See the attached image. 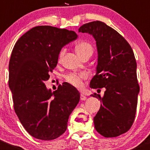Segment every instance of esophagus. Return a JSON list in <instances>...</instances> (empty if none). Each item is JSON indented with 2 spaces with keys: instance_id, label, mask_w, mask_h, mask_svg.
Instances as JSON below:
<instances>
[{
  "instance_id": "34e87169",
  "label": "esophagus",
  "mask_w": 150,
  "mask_h": 150,
  "mask_svg": "<svg viewBox=\"0 0 150 150\" xmlns=\"http://www.w3.org/2000/svg\"><path fill=\"white\" fill-rule=\"evenodd\" d=\"M86 99H87V98H86V96H84L83 94H81V100L85 101L86 100Z\"/></svg>"
}]
</instances>
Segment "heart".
Returning <instances> with one entry per match:
<instances>
[{
	"label": "heart",
	"instance_id": "1",
	"mask_svg": "<svg viewBox=\"0 0 150 150\" xmlns=\"http://www.w3.org/2000/svg\"><path fill=\"white\" fill-rule=\"evenodd\" d=\"M75 52L77 53L80 57H82L83 56L86 55V54H91V55L92 52H93V47L88 42H79L78 44L75 46ZM63 54H64V51H60L59 54V58L60 59L62 57ZM88 75L86 72H80V73H70L69 75H66L65 80L71 86H74V87L77 88H81L83 86V81L84 80L87 79Z\"/></svg>",
	"mask_w": 150,
	"mask_h": 150
}]
</instances>
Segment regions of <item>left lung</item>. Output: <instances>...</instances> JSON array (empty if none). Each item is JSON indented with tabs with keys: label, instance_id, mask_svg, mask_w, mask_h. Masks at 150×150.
Masks as SVG:
<instances>
[{
	"label": "left lung",
	"instance_id": "8db88e82",
	"mask_svg": "<svg viewBox=\"0 0 150 150\" xmlns=\"http://www.w3.org/2000/svg\"><path fill=\"white\" fill-rule=\"evenodd\" d=\"M78 31L92 35L96 42L98 64L90 87L105 88L103 97L91 95L101 102L95 128L107 138L118 137L131 128L137 112L139 86L134 51L121 35L100 21L85 24Z\"/></svg>",
	"mask_w": 150,
	"mask_h": 150
}]
</instances>
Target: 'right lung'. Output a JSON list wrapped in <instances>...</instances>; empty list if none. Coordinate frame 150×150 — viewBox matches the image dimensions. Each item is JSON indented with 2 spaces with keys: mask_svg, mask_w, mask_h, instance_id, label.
I'll return each instance as SVG.
<instances>
[{
  "mask_svg": "<svg viewBox=\"0 0 150 150\" xmlns=\"http://www.w3.org/2000/svg\"><path fill=\"white\" fill-rule=\"evenodd\" d=\"M77 38L75 32L66 29L37 26L19 38L12 50L8 86L13 108L35 138L53 140L64 134L69 115L79 102V91L68 83L54 92L45 85L62 48Z\"/></svg>",
  "mask_w": 150,
  "mask_h": 150,
  "instance_id": "right-lung-1",
  "label": "right lung"
}]
</instances>
